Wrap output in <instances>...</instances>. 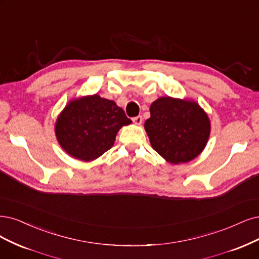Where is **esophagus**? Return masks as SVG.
Instances as JSON below:
<instances>
[{
  "label": "esophagus",
  "instance_id": "1",
  "mask_svg": "<svg viewBox=\"0 0 259 259\" xmlns=\"http://www.w3.org/2000/svg\"><path fill=\"white\" fill-rule=\"evenodd\" d=\"M132 120H133V122H135L136 124H139V126H140V124H141L142 121H143V118H142V116H137V117L133 118Z\"/></svg>",
  "mask_w": 259,
  "mask_h": 259
}]
</instances>
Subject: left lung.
Here are the masks:
<instances>
[{
    "label": "left lung",
    "mask_w": 259,
    "mask_h": 259,
    "mask_svg": "<svg viewBox=\"0 0 259 259\" xmlns=\"http://www.w3.org/2000/svg\"><path fill=\"white\" fill-rule=\"evenodd\" d=\"M149 110L144 128L151 147L168 163H186L205 149L211 123L196 101L167 96L155 100Z\"/></svg>",
    "instance_id": "obj_1"
}]
</instances>
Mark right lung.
Segmentation results:
<instances>
[{
    "instance_id": "obj_1",
    "label": "right lung",
    "mask_w": 259,
    "mask_h": 259,
    "mask_svg": "<svg viewBox=\"0 0 259 259\" xmlns=\"http://www.w3.org/2000/svg\"><path fill=\"white\" fill-rule=\"evenodd\" d=\"M131 122L113 100L95 94L67 103L57 116L54 130L66 154L90 162L109 150L119 129Z\"/></svg>"
}]
</instances>
